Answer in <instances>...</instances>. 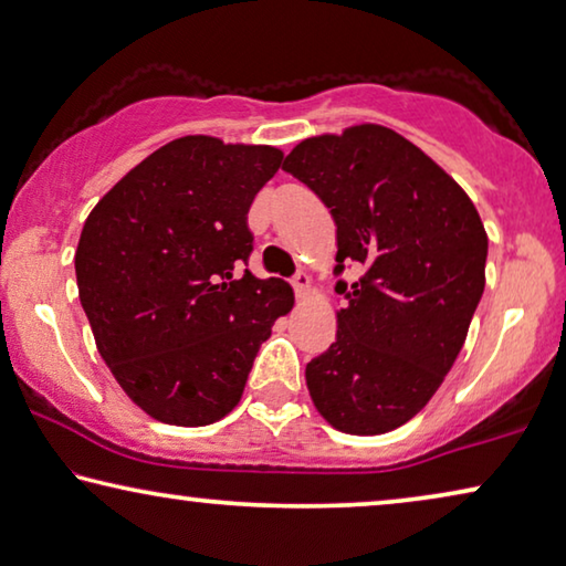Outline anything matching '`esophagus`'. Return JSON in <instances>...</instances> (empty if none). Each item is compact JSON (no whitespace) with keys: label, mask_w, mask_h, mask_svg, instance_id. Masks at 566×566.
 <instances>
[{"label":"esophagus","mask_w":566,"mask_h":566,"mask_svg":"<svg viewBox=\"0 0 566 566\" xmlns=\"http://www.w3.org/2000/svg\"><path fill=\"white\" fill-rule=\"evenodd\" d=\"M292 286H294V294H297L300 302H305L310 297V276L305 272H297L292 276Z\"/></svg>","instance_id":"obj_1"}]
</instances>
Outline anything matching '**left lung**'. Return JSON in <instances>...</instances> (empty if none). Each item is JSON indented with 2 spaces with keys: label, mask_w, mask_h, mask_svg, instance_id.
<instances>
[{
  "label": "left lung",
  "mask_w": 566,
  "mask_h": 566,
  "mask_svg": "<svg viewBox=\"0 0 566 566\" xmlns=\"http://www.w3.org/2000/svg\"><path fill=\"white\" fill-rule=\"evenodd\" d=\"M284 170L337 226L335 343L305 368L312 403L348 434L407 424L440 389L485 290L488 233L468 192L389 126L302 139Z\"/></svg>",
  "instance_id": "obj_1"
}]
</instances>
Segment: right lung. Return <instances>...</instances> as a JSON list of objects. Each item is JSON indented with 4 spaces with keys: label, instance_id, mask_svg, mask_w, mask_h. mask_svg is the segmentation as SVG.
Listing matches in <instances>:
<instances>
[{
    "label": "right lung",
    "instance_id": "1",
    "mask_svg": "<svg viewBox=\"0 0 566 566\" xmlns=\"http://www.w3.org/2000/svg\"><path fill=\"white\" fill-rule=\"evenodd\" d=\"M282 149L190 134L126 172L91 210L75 251L96 348L151 419L206 427L241 401L292 286L239 272L247 216Z\"/></svg>",
    "mask_w": 566,
    "mask_h": 566
}]
</instances>
